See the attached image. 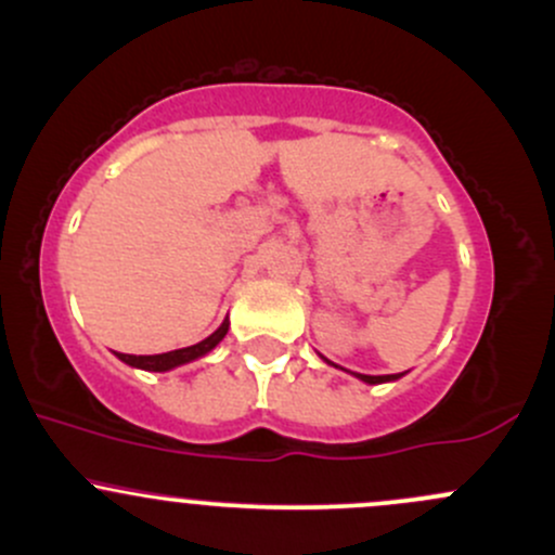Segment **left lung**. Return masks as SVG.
<instances>
[{"label": "left lung", "instance_id": "obj_1", "mask_svg": "<svg viewBox=\"0 0 555 555\" xmlns=\"http://www.w3.org/2000/svg\"><path fill=\"white\" fill-rule=\"evenodd\" d=\"M400 374H387V376H366V374H358V379H363V382H369V385H379V382H392V379H398Z\"/></svg>", "mask_w": 555, "mask_h": 555}]
</instances>
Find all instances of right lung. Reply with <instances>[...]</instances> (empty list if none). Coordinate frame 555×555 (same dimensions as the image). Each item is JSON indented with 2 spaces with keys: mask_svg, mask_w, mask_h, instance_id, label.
I'll use <instances>...</instances> for the list:
<instances>
[{
  "mask_svg": "<svg viewBox=\"0 0 555 555\" xmlns=\"http://www.w3.org/2000/svg\"><path fill=\"white\" fill-rule=\"evenodd\" d=\"M227 332H229V321H223V324L218 326L208 339H203V343H197L192 347H181V350L163 352V356H129V352H118V358L124 363H129V366L144 369V371H170V369L181 366V363H189V361H197V358H203L205 352H210L212 347H216L223 337H227Z\"/></svg>",
  "mask_w": 555,
  "mask_h": 555,
  "instance_id": "right-lung-1",
  "label": "right lung"
}]
</instances>
